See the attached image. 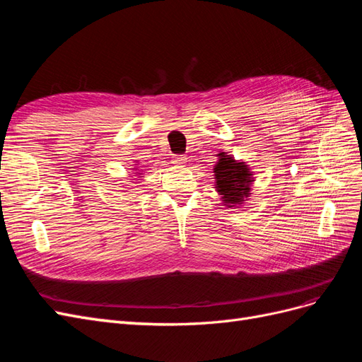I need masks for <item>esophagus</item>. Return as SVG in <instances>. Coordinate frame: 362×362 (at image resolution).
Segmentation results:
<instances>
[{"label": "esophagus", "mask_w": 362, "mask_h": 362, "mask_svg": "<svg viewBox=\"0 0 362 362\" xmlns=\"http://www.w3.org/2000/svg\"><path fill=\"white\" fill-rule=\"evenodd\" d=\"M172 163H173V166H185V163H187V158H185L184 156H175L173 158H172Z\"/></svg>", "instance_id": "1"}]
</instances>
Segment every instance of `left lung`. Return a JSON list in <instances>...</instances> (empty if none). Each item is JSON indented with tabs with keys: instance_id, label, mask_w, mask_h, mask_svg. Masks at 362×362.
<instances>
[{
	"instance_id": "obj_1",
	"label": "left lung",
	"mask_w": 362,
	"mask_h": 362,
	"mask_svg": "<svg viewBox=\"0 0 362 362\" xmlns=\"http://www.w3.org/2000/svg\"><path fill=\"white\" fill-rule=\"evenodd\" d=\"M213 173L214 189L225 206L238 208L249 201L255 177L246 161L235 160L228 152H218Z\"/></svg>"
}]
</instances>
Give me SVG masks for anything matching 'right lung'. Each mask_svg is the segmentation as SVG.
<instances>
[{"instance_id":"right-lung-1","label":"right lung","mask_w":362,"mask_h":362,"mask_svg":"<svg viewBox=\"0 0 362 362\" xmlns=\"http://www.w3.org/2000/svg\"><path fill=\"white\" fill-rule=\"evenodd\" d=\"M134 163H136V166L133 168V169H134V172H133V173H134V175H137V178H139V180H141V172H144V170H139V168H137V163H139V161H137V160H136Z\"/></svg>"}]
</instances>
